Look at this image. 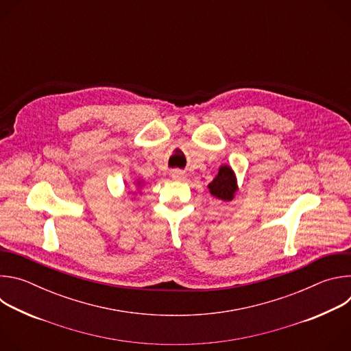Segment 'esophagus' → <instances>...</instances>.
I'll list each match as a JSON object with an SVG mask.
<instances>
[{
	"mask_svg": "<svg viewBox=\"0 0 351 351\" xmlns=\"http://www.w3.org/2000/svg\"><path fill=\"white\" fill-rule=\"evenodd\" d=\"M171 178H172L173 180H176V182H182V180L186 179V175H184V172H182V171H179V169H175V171L171 172Z\"/></svg>",
	"mask_w": 351,
	"mask_h": 351,
	"instance_id": "obj_1",
	"label": "esophagus"
}]
</instances>
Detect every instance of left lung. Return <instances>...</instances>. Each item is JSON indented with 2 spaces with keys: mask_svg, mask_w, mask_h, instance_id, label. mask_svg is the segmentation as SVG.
<instances>
[{
  "mask_svg": "<svg viewBox=\"0 0 351 351\" xmlns=\"http://www.w3.org/2000/svg\"><path fill=\"white\" fill-rule=\"evenodd\" d=\"M208 189L214 197L222 199V202H232L234 198V193L239 190L234 171L229 165L222 164L217 176L208 184Z\"/></svg>",
  "mask_w": 351,
  "mask_h": 351,
  "instance_id": "left-lung-1",
  "label": "left lung"
}]
</instances>
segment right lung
Listing matches in <instances>:
<instances>
[{
  "label": "right lung",
  "mask_w": 351,
  "mask_h": 351,
  "mask_svg": "<svg viewBox=\"0 0 351 351\" xmlns=\"http://www.w3.org/2000/svg\"><path fill=\"white\" fill-rule=\"evenodd\" d=\"M134 194H137V193H140L141 191V189H143V186H144V182L143 180H134Z\"/></svg>",
  "instance_id": "1"
}]
</instances>
